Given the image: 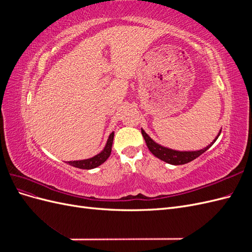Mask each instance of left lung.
<instances>
[{"mask_svg": "<svg viewBox=\"0 0 252 252\" xmlns=\"http://www.w3.org/2000/svg\"><path fill=\"white\" fill-rule=\"evenodd\" d=\"M220 133L218 134L217 138L213 140V142L204 149L197 150V151H177V150H172L169 148L163 147V146H161V145L157 144L154 140H151L150 136L142 129L143 138H144L145 142H146L147 147L150 150L151 154L155 157H157L158 158L162 159V161L168 163V164H171V165H183V164H186V163L193 161L194 158L203 155L206 150L209 149L212 146L213 143H215L217 141V139L219 138Z\"/></svg>", "mask_w": 252, "mask_h": 252, "instance_id": "1", "label": "left lung"}]
</instances>
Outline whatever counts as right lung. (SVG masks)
<instances>
[{
    "label": "right lung",
    "instance_id": "add662e5",
    "mask_svg": "<svg viewBox=\"0 0 252 252\" xmlns=\"http://www.w3.org/2000/svg\"><path fill=\"white\" fill-rule=\"evenodd\" d=\"M113 136H114V132H111L108 140H107V143H106L105 148L98 155L94 156L91 158L82 159V161H70V162H68V164L73 166V167H77V168H80V169H93V168H95V167H97V166H100L109 158V156L111 154Z\"/></svg>",
    "mask_w": 252,
    "mask_h": 252
}]
</instances>
